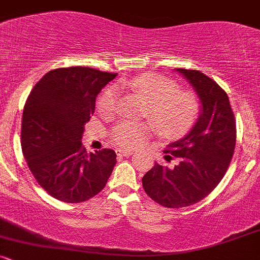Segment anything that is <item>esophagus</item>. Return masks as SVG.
<instances>
[{"mask_svg":"<svg viewBox=\"0 0 260 260\" xmlns=\"http://www.w3.org/2000/svg\"><path fill=\"white\" fill-rule=\"evenodd\" d=\"M116 153H117V156H129V155L133 154L132 150H123V149H118V150H116Z\"/></svg>","mask_w":260,"mask_h":260,"instance_id":"esophagus-1","label":"esophagus"}]
</instances>
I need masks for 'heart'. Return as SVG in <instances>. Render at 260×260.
<instances>
[{"instance_id": "b5f03b06", "label": "heart", "mask_w": 260, "mask_h": 260, "mask_svg": "<svg viewBox=\"0 0 260 260\" xmlns=\"http://www.w3.org/2000/svg\"><path fill=\"white\" fill-rule=\"evenodd\" d=\"M121 86L143 95L149 101L148 116L151 121L123 120L112 128L111 138L122 148L140 147L155 131L166 137H181L186 134L198 118L201 104L198 98L189 91L178 89L171 79L156 73H144L121 82ZM116 89L107 88L98 98V110L101 115L110 116L116 109Z\"/></svg>"}]
</instances>
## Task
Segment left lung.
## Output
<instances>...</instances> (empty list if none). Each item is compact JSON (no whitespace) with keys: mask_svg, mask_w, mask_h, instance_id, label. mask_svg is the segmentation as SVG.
I'll return each mask as SVG.
<instances>
[{"mask_svg":"<svg viewBox=\"0 0 260 260\" xmlns=\"http://www.w3.org/2000/svg\"><path fill=\"white\" fill-rule=\"evenodd\" d=\"M176 71L196 90L201 115L192 129L165 150L177 157V165L170 169L155 162L142 178L145 193L172 209L189 207L213 192L228 171L236 145V120L225 90L199 71Z\"/></svg>","mask_w":260,"mask_h":260,"instance_id":"8db88e82","label":"left lung"}]
</instances>
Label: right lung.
Returning a JSON list of instances; mask_svg holds the SVG:
<instances>
[{
    "instance_id": "add662e5",
    "label": "right lung",
    "mask_w": 260,
    "mask_h": 260,
    "mask_svg": "<svg viewBox=\"0 0 260 260\" xmlns=\"http://www.w3.org/2000/svg\"><path fill=\"white\" fill-rule=\"evenodd\" d=\"M116 76L89 67L57 68L45 74L26 99L23 155L38 183L58 201H88L112 174L115 151L86 153L82 137L98 94Z\"/></svg>"
}]
</instances>
